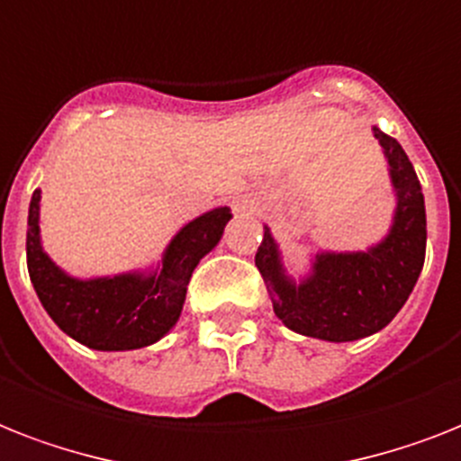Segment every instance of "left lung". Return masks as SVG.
<instances>
[{
	"label": "left lung",
	"instance_id": "8db88e82",
	"mask_svg": "<svg viewBox=\"0 0 461 461\" xmlns=\"http://www.w3.org/2000/svg\"><path fill=\"white\" fill-rule=\"evenodd\" d=\"M391 167L398 208L388 237L365 253H320L312 275L294 284L265 230L256 253L275 315L295 334L357 340L386 327L412 294L426 256V208L417 172L398 140L372 127Z\"/></svg>",
	"mask_w": 461,
	"mask_h": 461
}]
</instances>
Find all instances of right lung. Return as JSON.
I'll return each mask as SVG.
<instances>
[{
	"instance_id": "add662e5",
	"label": "right lung",
	"mask_w": 461,
	"mask_h": 461,
	"mask_svg": "<svg viewBox=\"0 0 461 461\" xmlns=\"http://www.w3.org/2000/svg\"><path fill=\"white\" fill-rule=\"evenodd\" d=\"M230 218V208H215L185 224L167 246L163 265L151 275L132 272L75 279L56 267L42 250L40 189H35L25 239L30 282L56 327L82 346L95 350L151 346L179 320L194 267L218 246Z\"/></svg>"
}]
</instances>
